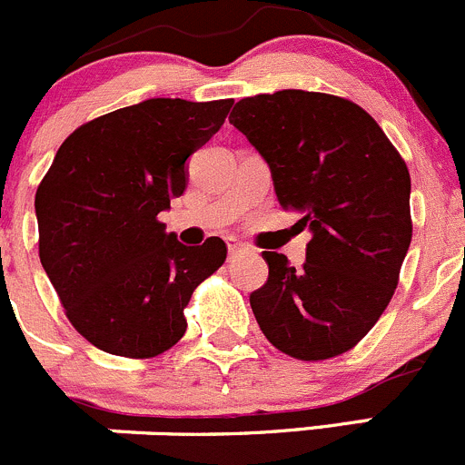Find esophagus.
Here are the masks:
<instances>
[{"mask_svg":"<svg viewBox=\"0 0 465 465\" xmlns=\"http://www.w3.org/2000/svg\"><path fill=\"white\" fill-rule=\"evenodd\" d=\"M226 243H228V257H231V260H234V257H237L239 252H243V243L239 242V239L228 237Z\"/></svg>","mask_w":465,"mask_h":465,"instance_id":"34e87169","label":"esophagus"}]
</instances>
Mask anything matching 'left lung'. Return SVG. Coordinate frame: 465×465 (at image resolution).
<instances>
[{
  "mask_svg": "<svg viewBox=\"0 0 465 465\" xmlns=\"http://www.w3.org/2000/svg\"><path fill=\"white\" fill-rule=\"evenodd\" d=\"M231 124L266 160L280 205L312 231L301 269L262 252L269 280L251 293L260 330L293 360L348 352L398 287L411 243L407 164L364 108L323 92L248 96Z\"/></svg>",
  "mask_w": 465,
  "mask_h": 465,
  "instance_id": "obj_1",
  "label": "left lung"
}]
</instances>
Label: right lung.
Instances as JSON below:
<instances>
[{
  "instance_id": "add662e5",
  "label": "right lung",
  "mask_w": 465,
  "mask_h": 465,
  "mask_svg": "<svg viewBox=\"0 0 465 465\" xmlns=\"http://www.w3.org/2000/svg\"><path fill=\"white\" fill-rule=\"evenodd\" d=\"M232 99H146L78 126L35 192L40 262L76 332L149 360L185 334L183 310L226 262V243L183 246L160 213L187 185V158Z\"/></svg>"
}]
</instances>
